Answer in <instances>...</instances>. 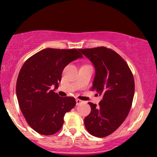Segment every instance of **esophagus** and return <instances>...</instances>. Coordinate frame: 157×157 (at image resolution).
I'll return each mask as SVG.
<instances>
[{"mask_svg":"<svg viewBox=\"0 0 157 157\" xmlns=\"http://www.w3.org/2000/svg\"><path fill=\"white\" fill-rule=\"evenodd\" d=\"M83 101L80 100V99H76V104H77V105H80V104H81V103H83Z\"/></svg>","mask_w":157,"mask_h":157,"instance_id":"esophagus-1","label":"esophagus"}]
</instances>
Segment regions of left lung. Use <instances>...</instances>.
Segmentation results:
<instances>
[{
	"mask_svg": "<svg viewBox=\"0 0 157 157\" xmlns=\"http://www.w3.org/2000/svg\"><path fill=\"white\" fill-rule=\"evenodd\" d=\"M95 68L92 90L102 96L99 105L89 102L84 124L90 134L104 137L113 133L127 118L134 94L132 73L124 60L105 47L79 49Z\"/></svg>",
	"mask_w": 157,
	"mask_h": 157,
	"instance_id": "1",
	"label": "left lung"
}]
</instances>
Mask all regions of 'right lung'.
Segmentation results:
<instances>
[{
    "label": "right lung",
    "instance_id": "obj_1",
    "mask_svg": "<svg viewBox=\"0 0 157 157\" xmlns=\"http://www.w3.org/2000/svg\"><path fill=\"white\" fill-rule=\"evenodd\" d=\"M82 58L79 49L45 48L30 57L20 69L16 87L19 105L29 125L39 134L58 132L64 115L75 106L74 97H61L55 90L64 67Z\"/></svg>",
    "mask_w": 157,
    "mask_h": 157
}]
</instances>
